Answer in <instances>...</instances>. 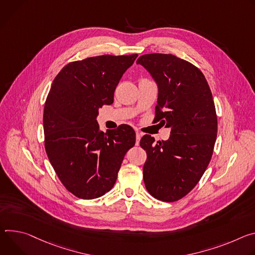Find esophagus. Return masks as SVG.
I'll return each mask as SVG.
<instances>
[{
    "label": "esophagus",
    "instance_id": "esophagus-1",
    "mask_svg": "<svg viewBox=\"0 0 255 255\" xmlns=\"http://www.w3.org/2000/svg\"><path fill=\"white\" fill-rule=\"evenodd\" d=\"M140 137H142V133L138 132V131H136V132H135V138H136V140H135V145H136V146H138V144H139V139H140Z\"/></svg>",
    "mask_w": 255,
    "mask_h": 255
}]
</instances>
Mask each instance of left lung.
<instances>
[{
  "label": "left lung",
  "mask_w": 255,
  "mask_h": 255,
  "mask_svg": "<svg viewBox=\"0 0 255 255\" xmlns=\"http://www.w3.org/2000/svg\"><path fill=\"white\" fill-rule=\"evenodd\" d=\"M136 64L158 86L155 122L171 128L167 140L140 138L147 152L144 182L155 199L175 202L197 184L211 161L218 130L213 95L204 74L173 54H144Z\"/></svg>",
  "instance_id": "8db88e82"
}]
</instances>
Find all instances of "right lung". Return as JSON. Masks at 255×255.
I'll use <instances>...</instances> for the list:
<instances>
[{"label":"right lung","instance_id":"add662e5","mask_svg":"<svg viewBox=\"0 0 255 255\" xmlns=\"http://www.w3.org/2000/svg\"><path fill=\"white\" fill-rule=\"evenodd\" d=\"M137 54L99 55L65 66L54 78L43 111L44 147L64 186L79 199L93 200L115 185L135 132L122 125L103 132L96 121Z\"/></svg>","mask_w":255,"mask_h":255}]
</instances>
